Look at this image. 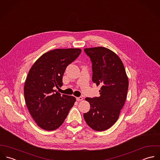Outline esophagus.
I'll use <instances>...</instances> for the list:
<instances>
[{"mask_svg":"<svg viewBox=\"0 0 160 160\" xmlns=\"http://www.w3.org/2000/svg\"><path fill=\"white\" fill-rule=\"evenodd\" d=\"M83 99V98L82 97H79V98H76V100L78 101H82Z\"/></svg>","mask_w":160,"mask_h":160,"instance_id":"1","label":"esophagus"}]
</instances>
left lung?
<instances>
[{
	"label": "left lung",
	"mask_w": 160,
	"mask_h": 160,
	"mask_svg": "<svg viewBox=\"0 0 160 160\" xmlns=\"http://www.w3.org/2000/svg\"><path fill=\"white\" fill-rule=\"evenodd\" d=\"M84 50L92 62V81L101 86L99 97L86 98L91 109L84 118L93 130L104 131L118 118L126 100L128 79L122 61L110 50L99 47Z\"/></svg>",
	"instance_id": "left-lung-1"
}]
</instances>
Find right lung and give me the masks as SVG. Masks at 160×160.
I'll list each match as a JSON object with an SVG mask.
<instances>
[{"label":"right lung","mask_w":160,"mask_h":160,"mask_svg":"<svg viewBox=\"0 0 160 160\" xmlns=\"http://www.w3.org/2000/svg\"><path fill=\"white\" fill-rule=\"evenodd\" d=\"M81 53L79 48L50 51L41 56L28 72L24 86L25 103L35 122L43 130L59 128L76 102L74 97L61 95L54 88L62 86L66 67Z\"/></svg>","instance_id":"obj_1"}]
</instances>
